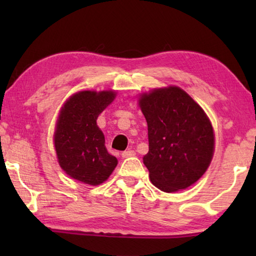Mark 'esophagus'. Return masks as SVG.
I'll use <instances>...</instances> for the list:
<instances>
[{
  "label": "esophagus",
  "mask_w": 256,
  "mask_h": 256,
  "mask_svg": "<svg viewBox=\"0 0 256 256\" xmlns=\"http://www.w3.org/2000/svg\"><path fill=\"white\" fill-rule=\"evenodd\" d=\"M133 156H136V151H134V150H128V151H123V152H122L123 158L133 157Z\"/></svg>",
  "instance_id": "1"
}]
</instances>
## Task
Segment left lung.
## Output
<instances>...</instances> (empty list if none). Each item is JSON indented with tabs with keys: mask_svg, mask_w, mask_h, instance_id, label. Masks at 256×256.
<instances>
[{
	"mask_svg": "<svg viewBox=\"0 0 256 256\" xmlns=\"http://www.w3.org/2000/svg\"><path fill=\"white\" fill-rule=\"evenodd\" d=\"M148 124L149 152L144 164L164 192L196 183L214 154V130L204 110L177 86L156 89L140 99Z\"/></svg>",
	"mask_w": 256,
	"mask_h": 256,
	"instance_id": "8db88e82",
	"label": "left lung"
}]
</instances>
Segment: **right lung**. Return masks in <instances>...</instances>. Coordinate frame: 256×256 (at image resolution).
<instances>
[{"mask_svg":"<svg viewBox=\"0 0 256 256\" xmlns=\"http://www.w3.org/2000/svg\"><path fill=\"white\" fill-rule=\"evenodd\" d=\"M114 98V92H80L60 110L54 136L56 154L62 170L82 183H102L118 164L97 126L99 114Z\"/></svg>","mask_w":256,"mask_h":256,"instance_id":"right-lung-1","label":"right lung"}]
</instances>
